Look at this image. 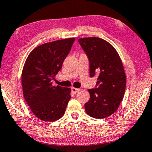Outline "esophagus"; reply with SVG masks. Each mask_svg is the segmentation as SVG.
I'll list each match as a JSON object with an SVG mask.
<instances>
[{"instance_id": "obj_1", "label": "esophagus", "mask_w": 152, "mask_h": 152, "mask_svg": "<svg viewBox=\"0 0 152 152\" xmlns=\"http://www.w3.org/2000/svg\"><path fill=\"white\" fill-rule=\"evenodd\" d=\"M72 93H74V94H76V93H77L78 92L80 91V89H78V88H74V87H73V88H72Z\"/></svg>"}]
</instances>
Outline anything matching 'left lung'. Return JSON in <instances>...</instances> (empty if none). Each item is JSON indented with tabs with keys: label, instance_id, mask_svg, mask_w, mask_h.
Returning a JSON list of instances; mask_svg holds the SVG:
<instances>
[{
	"label": "left lung",
	"instance_id": "obj_1",
	"mask_svg": "<svg viewBox=\"0 0 152 152\" xmlns=\"http://www.w3.org/2000/svg\"><path fill=\"white\" fill-rule=\"evenodd\" d=\"M90 61V76L99 74L97 88L89 89L90 97L85 104L86 113L95 118H104L118 109L124 98L126 76L122 61L114 46L102 38L78 39Z\"/></svg>",
	"mask_w": 152,
	"mask_h": 152
}]
</instances>
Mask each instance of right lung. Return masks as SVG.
Listing matches in <instances>:
<instances>
[{
  "label": "right lung",
  "instance_id": "right-lung-1",
  "mask_svg": "<svg viewBox=\"0 0 152 152\" xmlns=\"http://www.w3.org/2000/svg\"><path fill=\"white\" fill-rule=\"evenodd\" d=\"M75 38L46 43L34 48L25 61L22 86L25 101L33 114L53 122L64 114L71 88L53 86V80L69 53Z\"/></svg>",
  "mask_w": 152,
  "mask_h": 152
}]
</instances>
